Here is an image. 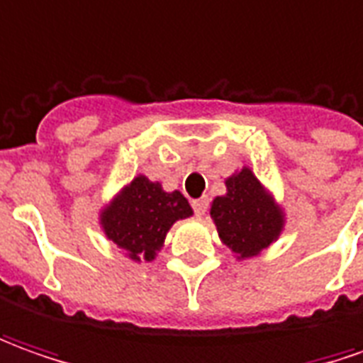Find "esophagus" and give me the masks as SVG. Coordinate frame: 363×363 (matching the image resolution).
Segmentation results:
<instances>
[{"label": "esophagus", "mask_w": 363, "mask_h": 363, "mask_svg": "<svg viewBox=\"0 0 363 363\" xmlns=\"http://www.w3.org/2000/svg\"><path fill=\"white\" fill-rule=\"evenodd\" d=\"M206 206H208V199H206V196H202V199H196V201H192V208H194L196 216H202V214L206 213Z\"/></svg>", "instance_id": "1"}]
</instances>
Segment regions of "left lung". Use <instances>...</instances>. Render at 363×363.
<instances>
[{
  "label": "left lung",
  "mask_w": 363,
  "mask_h": 363,
  "mask_svg": "<svg viewBox=\"0 0 363 363\" xmlns=\"http://www.w3.org/2000/svg\"><path fill=\"white\" fill-rule=\"evenodd\" d=\"M224 184L226 192L211 202V218L234 258L248 260L280 238L286 213L248 167L234 171Z\"/></svg>",
  "instance_id": "obj_1"
}]
</instances>
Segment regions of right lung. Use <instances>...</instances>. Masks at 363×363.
<instances>
[{"label": "right lung", "mask_w": 363, "mask_h": 363, "mask_svg": "<svg viewBox=\"0 0 363 363\" xmlns=\"http://www.w3.org/2000/svg\"><path fill=\"white\" fill-rule=\"evenodd\" d=\"M192 216L181 191L167 192L159 181L137 174L101 211L99 226L133 262H152L177 220Z\"/></svg>", "instance_id": "1"}]
</instances>
